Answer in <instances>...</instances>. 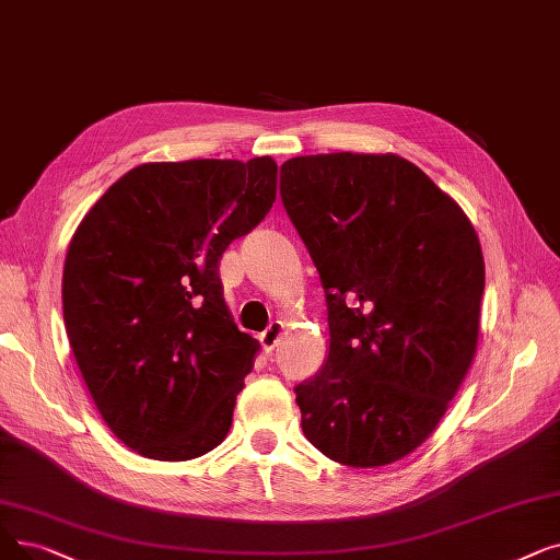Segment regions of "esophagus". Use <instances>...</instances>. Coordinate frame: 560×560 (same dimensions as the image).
Listing matches in <instances>:
<instances>
[{"label":"esophagus","mask_w":560,"mask_h":560,"mask_svg":"<svg viewBox=\"0 0 560 560\" xmlns=\"http://www.w3.org/2000/svg\"><path fill=\"white\" fill-rule=\"evenodd\" d=\"M281 334H283V323H281V320H272V323H270V327H267V329L258 336L262 350H265V352H272V350H275V346L279 343Z\"/></svg>","instance_id":"esophagus-1"}]
</instances>
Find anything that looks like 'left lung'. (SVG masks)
<instances>
[{"label":"left lung","mask_w":560,"mask_h":560,"mask_svg":"<svg viewBox=\"0 0 560 560\" xmlns=\"http://www.w3.org/2000/svg\"><path fill=\"white\" fill-rule=\"evenodd\" d=\"M281 201L320 275L325 366L295 386L306 440L346 467L417 451L478 343L485 262L469 217L394 153L302 155Z\"/></svg>","instance_id":"obj_1"}]
</instances>
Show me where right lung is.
<instances>
[{"mask_svg": "<svg viewBox=\"0 0 560 560\" xmlns=\"http://www.w3.org/2000/svg\"><path fill=\"white\" fill-rule=\"evenodd\" d=\"M277 199L272 158L149 162L84 214L63 265V323L109 430L143 457L220 446L258 340L224 302L220 258Z\"/></svg>", "mask_w": 560, "mask_h": 560, "instance_id": "obj_1", "label": "right lung"}]
</instances>
